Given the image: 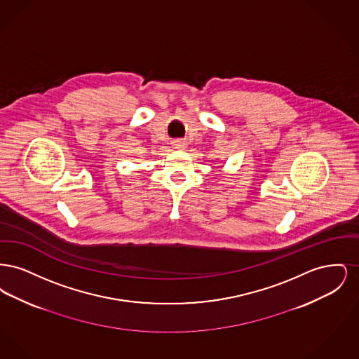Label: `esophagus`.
Instances as JSON below:
<instances>
[{
	"mask_svg": "<svg viewBox=\"0 0 359 359\" xmlns=\"http://www.w3.org/2000/svg\"><path fill=\"white\" fill-rule=\"evenodd\" d=\"M172 145H173L175 149H183V148L187 147V142H186L184 140H175V141L172 142Z\"/></svg>",
	"mask_w": 359,
	"mask_h": 359,
	"instance_id": "esophagus-1",
	"label": "esophagus"
}]
</instances>
